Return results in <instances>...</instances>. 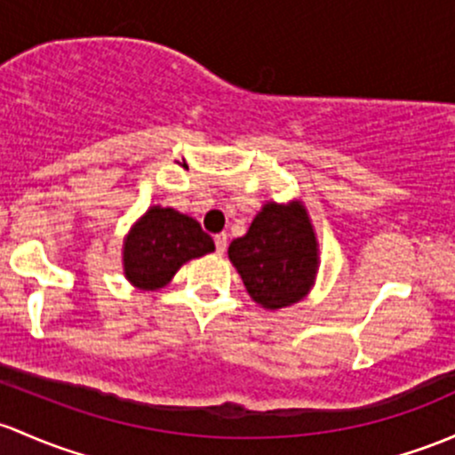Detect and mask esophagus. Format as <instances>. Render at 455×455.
<instances>
[{
	"label": "esophagus",
	"mask_w": 455,
	"mask_h": 455,
	"mask_svg": "<svg viewBox=\"0 0 455 455\" xmlns=\"http://www.w3.org/2000/svg\"><path fill=\"white\" fill-rule=\"evenodd\" d=\"M213 242H215V252H218V255H224V251H227V235L220 233V235L213 237Z\"/></svg>",
	"instance_id": "1"
}]
</instances>
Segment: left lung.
Returning <instances> with one entry per match:
<instances>
[{
  "label": "left lung",
  "instance_id": "1",
  "mask_svg": "<svg viewBox=\"0 0 455 455\" xmlns=\"http://www.w3.org/2000/svg\"><path fill=\"white\" fill-rule=\"evenodd\" d=\"M228 259L246 291L266 309L299 303L318 272V240L300 200L266 203L243 237L231 242Z\"/></svg>",
  "mask_w": 455,
  "mask_h": 455
}]
</instances>
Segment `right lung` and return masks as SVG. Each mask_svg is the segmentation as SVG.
Masks as SVG:
<instances>
[{
	"instance_id": "1",
	"label": "right lung",
	"mask_w": 455,
	"mask_h": 455,
	"mask_svg": "<svg viewBox=\"0 0 455 455\" xmlns=\"http://www.w3.org/2000/svg\"><path fill=\"white\" fill-rule=\"evenodd\" d=\"M215 251V243L189 215L150 207L124 240V275L135 288L159 290L189 259Z\"/></svg>"
}]
</instances>
